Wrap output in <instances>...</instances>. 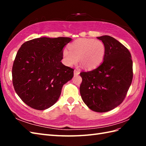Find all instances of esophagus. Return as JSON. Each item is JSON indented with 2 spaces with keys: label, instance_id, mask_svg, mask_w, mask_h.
Segmentation results:
<instances>
[{
  "label": "esophagus",
  "instance_id": "obj_1",
  "mask_svg": "<svg viewBox=\"0 0 146 146\" xmlns=\"http://www.w3.org/2000/svg\"><path fill=\"white\" fill-rule=\"evenodd\" d=\"M80 74V71L77 70H74V75H78Z\"/></svg>",
  "mask_w": 146,
  "mask_h": 146
}]
</instances>
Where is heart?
I'll return each mask as SVG.
<instances>
[{"label":"heart","mask_w":146,"mask_h":146,"mask_svg":"<svg viewBox=\"0 0 146 146\" xmlns=\"http://www.w3.org/2000/svg\"><path fill=\"white\" fill-rule=\"evenodd\" d=\"M68 49L63 50L64 63L67 66H73L78 62L86 69H94L104 60L105 46L100 40L81 38L77 39L68 46Z\"/></svg>","instance_id":"obj_1"}]
</instances>
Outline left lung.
<instances>
[{"label": "left lung", "mask_w": 146, "mask_h": 146, "mask_svg": "<svg viewBox=\"0 0 146 146\" xmlns=\"http://www.w3.org/2000/svg\"><path fill=\"white\" fill-rule=\"evenodd\" d=\"M105 46L104 61L92 71L80 73V92L92 110L106 112L122 103L131 86L132 60L127 48L110 36L97 37Z\"/></svg>", "instance_id": "obj_1"}]
</instances>
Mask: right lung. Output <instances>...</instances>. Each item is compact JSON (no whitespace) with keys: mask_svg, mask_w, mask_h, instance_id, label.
<instances>
[{"mask_svg":"<svg viewBox=\"0 0 146 146\" xmlns=\"http://www.w3.org/2000/svg\"><path fill=\"white\" fill-rule=\"evenodd\" d=\"M71 40L42 37L26 41L19 49L12 83L16 94L30 107L43 110L52 106L63 86L72 79L74 70L61 62L63 48Z\"/></svg>","mask_w":146,"mask_h":146,"instance_id":"right-lung-1","label":"right lung"}]
</instances>
